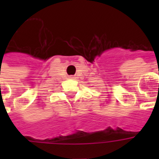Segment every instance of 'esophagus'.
Listing matches in <instances>:
<instances>
[{
    "instance_id": "obj_1",
    "label": "esophagus",
    "mask_w": 159,
    "mask_h": 159,
    "mask_svg": "<svg viewBox=\"0 0 159 159\" xmlns=\"http://www.w3.org/2000/svg\"><path fill=\"white\" fill-rule=\"evenodd\" d=\"M70 78H71V79H72V78H74V77H73V76H70Z\"/></svg>"
}]
</instances>
